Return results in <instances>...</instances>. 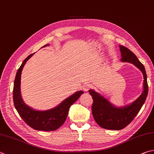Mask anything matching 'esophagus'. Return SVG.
Masks as SVG:
<instances>
[{
	"instance_id": "obj_1",
	"label": "esophagus",
	"mask_w": 154,
	"mask_h": 154,
	"mask_svg": "<svg viewBox=\"0 0 154 154\" xmlns=\"http://www.w3.org/2000/svg\"><path fill=\"white\" fill-rule=\"evenodd\" d=\"M91 88V85L90 84V83H85V84L83 85V90L85 91H88L89 89H90Z\"/></svg>"
}]
</instances>
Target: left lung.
Returning a JSON list of instances; mask_svg holds the SVG:
<instances>
[{
    "label": "left lung",
    "mask_w": 154,
    "mask_h": 154,
    "mask_svg": "<svg viewBox=\"0 0 154 154\" xmlns=\"http://www.w3.org/2000/svg\"><path fill=\"white\" fill-rule=\"evenodd\" d=\"M120 50L122 62L133 64L143 73V91L141 96L131 104L116 107L93 89L89 90L94 100L91 111L95 121L101 127L109 130H121L130 124L141 110L148 94L147 75L143 65L129 49L120 46Z\"/></svg>",
    "instance_id": "8db88e82"
}]
</instances>
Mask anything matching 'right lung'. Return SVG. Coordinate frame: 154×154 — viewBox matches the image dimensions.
I'll list each match as a JSON object with an SVG mask.
<instances>
[{
  "instance_id": "obj_1",
  "label": "right lung",
  "mask_w": 154,
  "mask_h": 154,
  "mask_svg": "<svg viewBox=\"0 0 154 154\" xmlns=\"http://www.w3.org/2000/svg\"><path fill=\"white\" fill-rule=\"evenodd\" d=\"M49 44L44 46L45 47ZM33 56H28L23 60L20 67L17 72L13 87V102L17 111L27 125L35 130L52 131L58 129L65 122L68 115L69 108L79 99L81 95L84 93L83 91H78L72 96L65 99L60 104L54 108L48 110L39 111L30 108L25 104L22 100L20 91L21 71L25 64Z\"/></svg>"
}]
</instances>
